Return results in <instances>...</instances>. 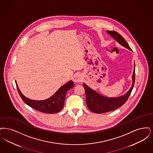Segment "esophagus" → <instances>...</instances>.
<instances>
[{"label": "esophagus", "instance_id": "1", "mask_svg": "<svg viewBox=\"0 0 153 153\" xmlns=\"http://www.w3.org/2000/svg\"><path fill=\"white\" fill-rule=\"evenodd\" d=\"M83 80L82 75L79 74H76L74 75L73 77V80L76 83H79Z\"/></svg>", "mask_w": 153, "mask_h": 153}]
</instances>
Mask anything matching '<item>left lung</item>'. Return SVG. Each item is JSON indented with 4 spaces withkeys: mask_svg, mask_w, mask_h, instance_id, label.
I'll use <instances>...</instances> for the list:
<instances>
[{
    "mask_svg": "<svg viewBox=\"0 0 153 153\" xmlns=\"http://www.w3.org/2000/svg\"><path fill=\"white\" fill-rule=\"evenodd\" d=\"M107 33L110 35L120 45L132 51L126 41L120 35L114 31H107ZM135 83V64L133 74L132 86L128 92L125 95L117 98H108L101 95L95 91L87 86L85 83L83 85L86 93V102L88 108L93 113L100 114L107 113L114 110L125 104L128 100L132 91Z\"/></svg>",
    "mask_w": 153,
    "mask_h": 153,
    "instance_id": "1",
    "label": "left lung"
}]
</instances>
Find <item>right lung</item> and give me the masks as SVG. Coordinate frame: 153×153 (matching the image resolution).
Returning a JSON list of instances; mask_svg holds the SVG:
<instances>
[{
    "instance_id": "obj_1",
    "label": "right lung",
    "mask_w": 153,
    "mask_h": 153,
    "mask_svg": "<svg viewBox=\"0 0 153 153\" xmlns=\"http://www.w3.org/2000/svg\"><path fill=\"white\" fill-rule=\"evenodd\" d=\"M16 85L21 98L27 105L42 113L53 114L59 112L63 108L67 93L70 88L74 87V83L72 80L69 81L61 87L52 97L43 100H35L27 98L20 92L16 82Z\"/></svg>"
}]
</instances>
